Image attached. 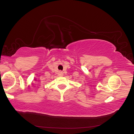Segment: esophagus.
Instances as JSON below:
<instances>
[{"mask_svg": "<svg viewBox=\"0 0 134 134\" xmlns=\"http://www.w3.org/2000/svg\"><path fill=\"white\" fill-rule=\"evenodd\" d=\"M58 74L59 76H63V72L61 71H59V72H58Z\"/></svg>", "mask_w": 134, "mask_h": 134, "instance_id": "1", "label": "esophagus"}]
</instances>
